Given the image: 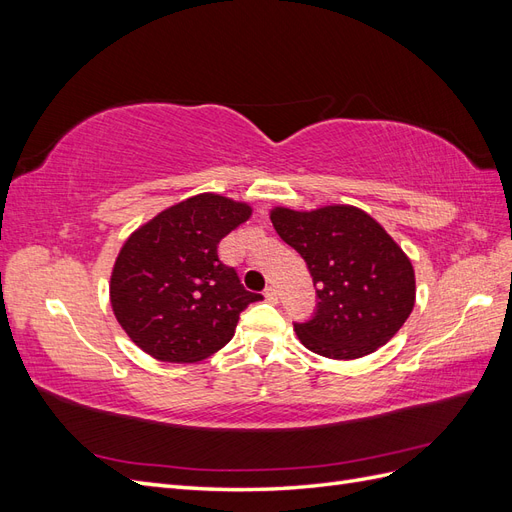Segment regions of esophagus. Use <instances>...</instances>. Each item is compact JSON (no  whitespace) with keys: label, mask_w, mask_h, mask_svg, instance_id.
<instances>
[{"label":"esophagus","mask_w":512,"mask_h":512,"mask_svg":"<svg viewBox=\"0 0 512 512\" xmlns=\"http://www.w3.org/2000/svg\"><path fill=\"white\" fill-rule=\"evenodd\" d=\"M265 299H267L269 303H277V290H275V286L265 288Z\"/></svg>","instance_id":"obj_1"}]
</instances>
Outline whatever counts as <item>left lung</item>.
<instances>
[{
	"label": "left lung",
	"instance_id": "1",
	"mask_svg": "<svg viewBox=\"0 0 512 512\" xmlns=\"http://www.w3.org/2000/svg\"><path fill=\"white\" fill-rule=\"evenodd\" d=\"M273 228L307 262L316 316L294 324L301 344L335 361L361 359L404 327L416 301L414 267L369 213L352 205L271 209Z\"/></svg>",
	"mask_w": 512,
	"mask_h": 512
}]
</instances>
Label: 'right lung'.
<instances>
[{
  "label": "right lung",
  "instance_id": "1",
  "mask_svg": "<svg viewBox=\"0 0 512 512\" xmlns=\"http://www.w3.org/2000/svg\"><path fill=\"white\" fill-rule=\"evenodd\" d=\"M252 207L203 192L138 226L115 258L111 307L121 329L149 356L196 363L222 350L239 314L262 301L218 256L228 232L250 220Z\"/></svg>",
  "mask_w": 512,
  "mask_h": 512
}]
</instances>
